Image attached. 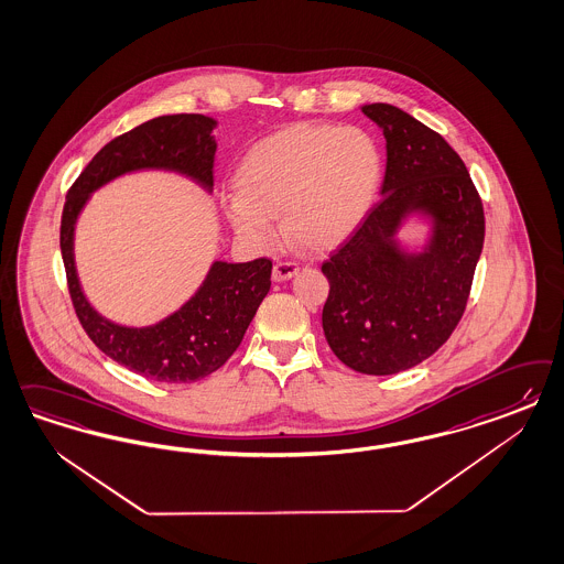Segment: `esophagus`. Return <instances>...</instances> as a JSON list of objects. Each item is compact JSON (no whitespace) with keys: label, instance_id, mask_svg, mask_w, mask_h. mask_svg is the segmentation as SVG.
<instances>
[{"label":"esophagus","instance_id":"1","mask_svg":"<svg viewBox=\"0 0 564 564\" xmlns=\"http://www.w3.org/2000/svg\"><path fill=\"white\" fill-rule=\"evenodd\" d=\"M296 272H299V263H296V261L280 259V261L273 265V280H275V282H282V280L292 278Z\"/></svg>","mask_w":564,"mask_h":564}]
</instances>
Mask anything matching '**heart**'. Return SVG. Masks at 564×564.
<instances>
[{"mask_svg":"<svg viewBox=\"0 0 564 564\" xmlns=\"http://www.w3.org/2000/svg\"><path fill=\"white\" fill-rule=\"evenodd\" d=\"M382 153L355 127L299 124L259 141L238 170L230 219L253 247L275 240L273 218L286 237L324 251L350 237L371 209L382 181Z\"/></svg>","mask_w":564,"mask_h":564,"instance_id":"b5f03b06","label":"heart"}]
</instances>
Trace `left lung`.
Returning <instances> with one entry per match:
<instances>
[{"mask_svg":"<svg viewBox=\"0 0 564 564\" xmlns=\"http://www.w3.org/2000/svg\"><path fill=\"white\" fill-rule=\"evenodd\" d=\"M361 109L386 137L382 199L322 263L329 282L322 326L346 367L392 376L432 357L458 326L486 218L467 165L442 134L388 104ZM411 210H427L437 224L419 256L391 242Z\"/></svg>","mask_w":564,"mask_h":564,"instance_id":"obj_1","label":"left lung"}]
</instances>
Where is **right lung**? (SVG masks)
Listing matches in <instances>:
<instances>
[{
    "label": "right lung",
    "instance_id": "obj_1",
    "mask_svg": "<svg viewBox=\"0 0 564 564\" xmlns=\"http://www.w3.org/2000/svg\"><path fill=\"white\" fill-rule=\"evenodd\" d=\"M214 127L216 122L200 113H174L116 137L74 181L62 212L59 249L80 326L109 359L155 382H199L232 357L272 286V261H216L199 292L164 322L139 329L116 326L93 310L80 291L74 270V224L95 188L132 170H176L212 188Z\"/></svg>",
    "mask_w": 564,
    "mask_h": 564
}]
</instances>
